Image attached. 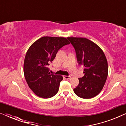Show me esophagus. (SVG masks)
<instances>
[{
    "instance_id": "34e87169",
    "label": "esophagus",
    "mask_w": 126,
    "mask_h": 126,
    "mask_svg": "<svg viewBox=\"0 0 126 126\" xmlns=\"http://www.w3.org/2000/svg\"><path fill=\"white\" fill-rule=\"evenodd\" d=\"M63 78L65 79H66V80H68V79H70V76H63Z\"/></svg>"
}]
</instances>
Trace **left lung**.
I'll return each mask as SVG.
<instances>
[{"label":"left lung","instance_id":"8db88e82","mask_svg":"<svg viewBox=\"0 0 126 126\" xmlns=\"http://www.w3.org/2000/svg\"><path fill=\"white\" fill-rule=\"evenodd\" d=\"M76 53L79 65L84 66V76L73 89L83 99L95 97L102 90L108 73V63L102 49L92 41L81 37H68Z\"/></svg>","mask_w":126,"mask_h":126}]
</instances>
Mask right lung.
Masks as SVG:
<instances>
[{"label": "right lung", "mask_w": 126, "mask_h": 126, "mask_svg": "<svg viewBox=\"0 0 126 126\" xmlns=\"http://www.w3.org/2000/svg\"><path fill=\"white\" fill-rule=\"evenodd\" d=\"M70 42L66 38L42 37L35 41L26 54L23 73L29 87L36 95L44 99L58 92L62 76L50 75L47 66L60 49Z\"/></svg>", "instance_id": "add662e5"}]
</instances>
